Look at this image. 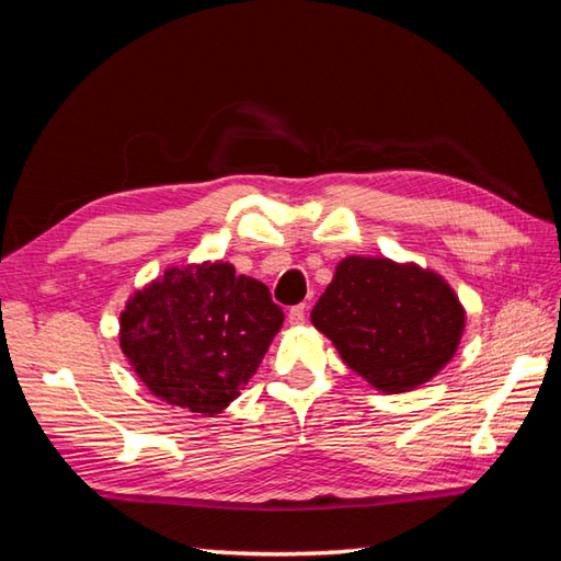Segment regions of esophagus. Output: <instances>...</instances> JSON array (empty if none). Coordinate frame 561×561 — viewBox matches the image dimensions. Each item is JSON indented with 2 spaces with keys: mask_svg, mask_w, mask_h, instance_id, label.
Here are the masks:
<instances>
[{
  "mask_svg": "<svg viewBox=\"0 0 561 561\" xmlns=\"http://www.w3.org/2000/svg\"><path fill=\"white\" fill-rule=\"evenodd\" d=\"M287 321H289V325H301L304 321H307V307H304V304H299V307H291L287 313Z\"/></svg>",
  "mask_w": 561,
  "mask_h": 561,
  "instance_id": "esophagus-1",
  "label": "esophagus"
}]
</instances>
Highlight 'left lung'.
I'll return each instance as SVG.
<instances>
[{
    "label": "left lung",
    "mask_w": 561,
    "mask_h": 561,
    "mask_svg": "<svg viewBox=\"0 0 561 561\" xmlns=\"http://www.w3.org/2000/svg\"><path fill=\"white\" fill-rule=\"evenodd\" d=\"M311 323L353 373L397 394L430 382L454 358L466 309L434 270L351 254L335 267Z\"/></svg>",
    "instance_id": "left-lung-1"
}]
</instances>
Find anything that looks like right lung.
Instances as JSON below:
<instances>
[{
    "mask_svg": "<svg viewBox=\"0 0 561 561\" xmlns=\"http://www.w3.org/2000/svg\"><path fill=\"white\" fill-rule=\"evenodd\" d=\"M282 323L262 282L222 260L191 262L131 291L119 348L161 402L216 416L245 390Z\"/></svg>",
    "mask_w": 561,
    "mask_h": 561,
    "instance_id": "right-lung-1",
    "label": "right lung"
}]
</instances>
